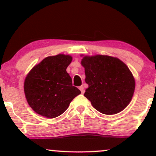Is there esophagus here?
Here are the masks:
<instances>
[{
  "mask_svg": "<svg viewBox=\"0 0 156 156\" xmlns=\"http://www.w3.org/2000/svg\"><path fill=\"white\" fill-rule=\"evenodd\" d=\"M79 89L80 90V92H81L82 94H83L84 92H85V89H84V87L83 86H80V87H79Z\"/></svg>",
  "mask_w": 156,
  "mask_h": 156,
  "instance_id": "1",
  "label": "esophagus"
}]
</instances>
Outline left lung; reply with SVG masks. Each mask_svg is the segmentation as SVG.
Wrapping results in <instances>:
<instances>
[{"mask_svg": "<svg viewBox=\"0 0 156 156\" xmlns=\"http://www.w3.org/2000/svg\"><path fill=\"white\" fill-rule=\"evenodd\" d=\"M86 83L84 96L102 114L112 115L122 112L131 101L135 80L122 61L108 55L84 56Z\"/></svg>", "mask_w": 156, "mask_h": 156, "instance_id": "1", "label": "left lung"}]
</instances>
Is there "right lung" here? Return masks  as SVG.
Masks as SVG:
<instances>
[{
  "label": "right lung",
  "mask_w": 156,
  "mask_h": 156,
  "mask_svg": "<svg viewBox=\"0 0 156 156\" xmlns=\"http://www.w3.org/2000/svg\"><path fill=\"white\" fill-rule=\"evenodd\" d=\"M71 62L70 55L48 56L28 74L24 83L25 94L28 104L37 114L48 118L58 117L80 94L66 71Z\"/></svg>",
  "instance_id": "add662e5"
}]
</instances>
